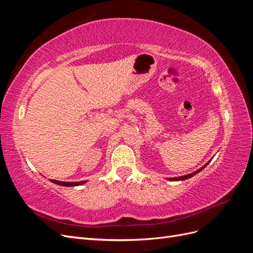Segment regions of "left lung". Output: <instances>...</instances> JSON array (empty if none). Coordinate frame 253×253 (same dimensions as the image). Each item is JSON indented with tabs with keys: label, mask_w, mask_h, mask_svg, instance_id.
<instances>
[{
	"label": "left lung",
	"mask_w": 253,
	"mask_h": 253,
	"mask_svg": "<svg viewBox=\"0 0 253 253\" xmlns=\"http://www.w3.org/2000/svg\"><path fill=\"white\" fill-rule=\"evenodd\" d=\"M209 164V163H208ZM208 164H206L204 167H202L201 169H198L197 171H195V172H193V173H191V174H188V175H183V176H180V177H173V178H170V180H185V179H188V178H190V177H192L193 175H195V174H197L198 172L200 171H202L204 168L208 165Z\"/></svg>",
	"instance_id": "left-lung-1"
}]
</instances>
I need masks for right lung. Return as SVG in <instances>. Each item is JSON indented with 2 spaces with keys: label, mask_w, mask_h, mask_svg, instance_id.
Masks as SVG:
<instances>
[{
  "label": "right lung",
  "mask_w": 253,
  "mask_h": 253,
  "mask_svg": "<svg viewBox=\"0 0 253 253\" xmlns=\"http://www.w3.org/2000/svg\"><path fill=\"white\" fill-rule=\"evenodd\" d=\"M50 181H52L56 185H60V186H65V187H74V186H80L82 183H84V181H79V182H65V181H59V180H53L50 179Z\"/></svg>",
  "instance_id": "obj_1"
}]
</instances>
